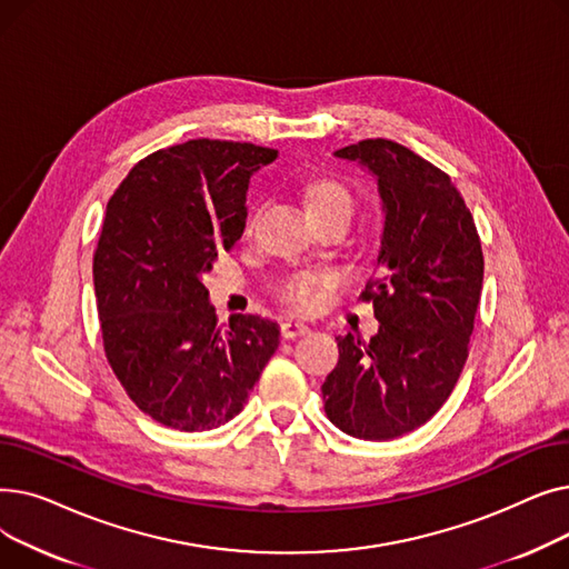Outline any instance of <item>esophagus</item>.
<instances>
[{
    "label": "esophagus",
    "instance_id": "esophagus-1",
    "mask_svg": "<svg viewBox=\"0 0 569 569\" xmlns=\"http://www.w3.org/2000/svg\"><path fill=\"white\" fill-rule=\"evenodd\" d=\"M307 332H309V325H305V322H300V320L286 318V320L281 322V335H283L286 339L302 337V335H307Z\"/></svg>",
    "mask_w": 569,
    "mask_h": 569
}]
</instances>
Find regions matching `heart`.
<instances>
[{
  "mask_svg": "<svg viewBox=\"0 0 569 569\" xmlns=\"http://www.w3.org/2000/svg\"><path fill=\"white\" fill-rule=\"evenodd\" d=\"M305 202L309 207V214H322V212H348L352 214V196L337 182L330 179H320L307 187ZM327 283L320 274H295L281 286L283 302H288L295 309H311L318 302L320 288Z\"/></svg>",
  "mask_w": 569,
  "mask_h": 569,
  "instance_id": "b5f03b06",
  "label": "heart"
}]
</instances>
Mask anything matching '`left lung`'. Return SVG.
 <instances>
[{"instance_id":"obj_1","label":"left lung","mask_w":569,"mask_h":569,"mask_svg":"<svg viewBox=\"0 0 569 569\" xmlns=\"http://www.w3.org/2000/svg\"><path fill=\"white\" fill-rule=\"evenodd\" d=\"M376 177L382 234L373 279L378 332L337 337L339 362L322 382L330 422L362 440H392L429 422L452 395L482 295L485 256L452 179L376 138L337 149Z\"/></svg>"}]
</instances>
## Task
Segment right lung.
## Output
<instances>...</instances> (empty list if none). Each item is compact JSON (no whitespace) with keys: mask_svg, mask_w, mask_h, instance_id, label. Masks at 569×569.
Wrapping results in <instances>:
<instances>
[{"mask_svg":"<svg viewBox=\"0 0 569 569\" xmlns=\"http://www.w3.org/2000/svg\"><path fill=\"white\" fill-rule=\"evenodd\" d=\"M277 149L189 140L142 159L106 207L94 290L108 362L163 427L207 431L244 408L279 325L232 313L217 325L202 277L247 226L249 179Z\"/></svg>","mask_w":569,"mask_h":569,"instance_id":"obj_1","label":"right lung"}]
</instances>
